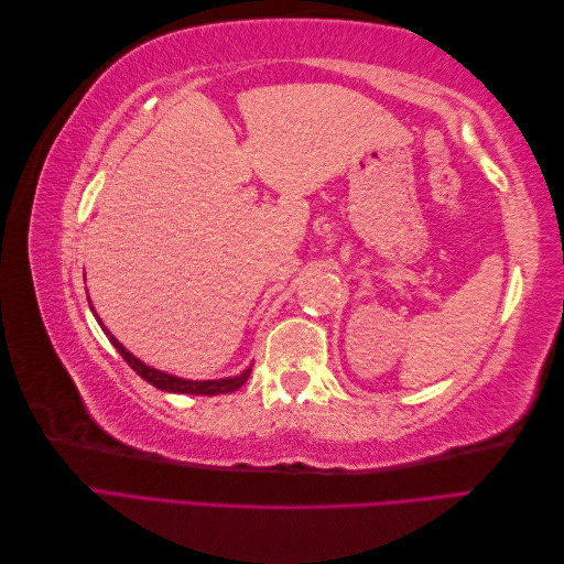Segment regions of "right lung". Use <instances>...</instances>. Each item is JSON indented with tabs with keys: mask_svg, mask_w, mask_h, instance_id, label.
<instances>
[{
	"mask_svg": "<svg viewBox=\"0 0 564 564\" xmlns=\"http://www.w3.org/2000/svg\"><path fill=\"white\" fill-rule=\"evenodd\" d=\"M104 332L108 334V338L112 340V346L119 350V355L124 357V362L139 373V377L148 383H152L160 390H166V392H187V395H224V392H232L240 388L247 379L251 369H247L245 373H240V377L235 379H220V381H187V379H178V377H172V373H164L160 369H152L148 365H143L139 357H133L119 340L104 327Z\"/></svg>",
	"mask_w": 564,
	"mask_h": 564,
	"instance_id": "obj_1",
	"label": "right lung"
}]
</instances>
